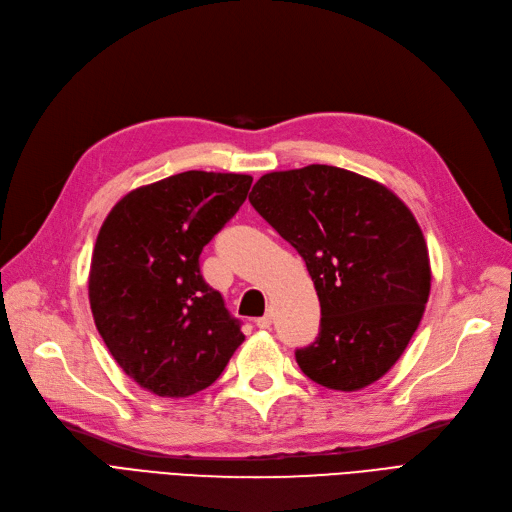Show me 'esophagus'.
<instances>
[{
    "mask_svg": "<svg viewBox=\"0 0 512 512\" xmlns=\"http://www.w3.org/2000/svg\"><path fill=\"white\" fill-rule=\"evenodd\" d=\"M271 324H273V315L271 313H264L262 317H258V320H256V326L264 328V330L271 328Z\"/></svg>",
    "mask_w": 512,
    "mask_h": 512,
    "instance_id": "esophagus-1",
    "label": "esophagus"
}]
</instances>
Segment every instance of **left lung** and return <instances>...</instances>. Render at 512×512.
Masks as SVG:
<instances>
[{
  "mask_svg": "<svg viewBox=\"0 0 512 512\" xmlns=\"http://www.w3.org/2000/svg\"><path fill=\"white\" fill-rule=\"evenodd\" d=\"M250 203L303 256L320 298V334L296 349L303 373L341 392L381 379L430 296V256L411 209L383 184L330 165L262 175Z\"/></svg>",
  "mask_w": 512,
  "mask_h": 512,
  "instance_id": "8db88e82",
  "label": "left lung"
}]
</instances>
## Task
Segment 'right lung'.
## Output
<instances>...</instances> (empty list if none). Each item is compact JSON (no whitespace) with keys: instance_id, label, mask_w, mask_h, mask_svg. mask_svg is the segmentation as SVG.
Returning <instances> with one entry per match:
<instances>
[{"instance_id":"1","label":"right lung","mask_w":512,"mask_h":512,"mask_svg":"<svg viewBox=\"0 0 512 512\" xmlns=\"http://www.w3.org/2000/svg\"><path fill=\"white\" fill-rule=\"evenodd\" d=\"M252 175L184 171L131 190L101 224L88 301L110 354L144 390L186 398L243 343L199 256L243 205Z\"/></svg>"}]
</instances>
